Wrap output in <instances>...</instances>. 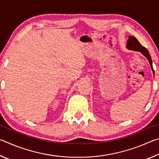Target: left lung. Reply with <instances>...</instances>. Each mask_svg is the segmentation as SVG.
I'll return each mask as SVG.
<instances>
[{
	"label": "left lung",
	"mask_w": 159,
	"mask_h": 159,
	"mask_svg": "<svg viewBox=\"0 0 159 159\" xmlns=\"http://www.w3.org/2000/svg\"><path fill=\"white\" fill-rule=\"evenodd\" d=\"M128 38L129 39H128L127 43H126V48L130 50L140 52L142 55L144 56V57H146V58L147 59L150 64L151 69L152 70L153 74L154 75V69H153V65H152V58H151L150 55L149 54V52H148V50L144 47L142 46L140 43H139V42L138 41V39H137L135 37L128 36Z\"/></svg>",
	"instance_id": "1"
}]
</instances>
